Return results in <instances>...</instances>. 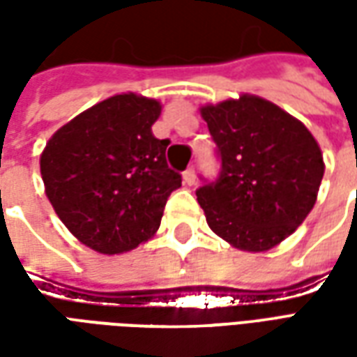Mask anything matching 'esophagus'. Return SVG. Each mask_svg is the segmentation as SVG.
I'll return each instance as SVG.
<instances>
[{
  "label": "esophagus",
  "instance_id": "34e87169",
  "mask_svg": "<svg viewBox=\"0 0 357 357\" xmlns=\"http://www.w3.org/2000/svg\"><path fill=\"white\" fill-rule=\"evenodd\" d=\"M195 168H187L185 172H183V181H185L187 185H193L195 183Z\"/></svg>",
  "mask_w": 357,
  "mask_h": 357
}]
</instances>
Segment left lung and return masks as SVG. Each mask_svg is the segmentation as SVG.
Masks as SVG:
<instances>
[{
    "mask_svg": "<svg viewBox=\"0 0 357 357\" xmlns=\"http://www.w3.org/2000/svg\"><path fill=\"white\" fill-rule=\"evenodd\" d=\"M222 160L197 191L206 224L247 252H266L296 231L317 201L325 162L298 118L258 95L201 107Z\"/></svg>",
    "mask_w": 357,
    "mask_h": 357,
    "instance_id": "8db88e82",
    "label": "left lung"
}]
</instances>
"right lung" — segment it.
<instances>
[{
	"instance_id": "obj_1",
	"label": "right lung",
	"mask_w": 357,
	"mask_h": 357,
	"mask_svg": "<svg viewBox=\"0 0 357 357\" xmlns=\"http://www.w3.org/2000/svg\"><path fill=\"white\" fill-rule=\"evenodd\" d=\"M162 105L137 93L112 95L51 135L40 156L45 195L82 245L122 255L160 227L181 176L168 168V139L153 124Z\"/></svg>"
}]
</instances>
